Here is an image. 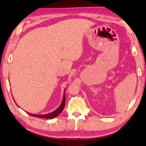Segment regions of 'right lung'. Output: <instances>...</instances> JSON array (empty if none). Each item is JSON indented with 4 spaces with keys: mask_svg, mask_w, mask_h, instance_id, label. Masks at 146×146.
<instances>
[{
    "mask_svg": "<svg viewBox=\"0 0 146 146\" xmlns=\"http://www.w3.org/2000/svg\"><path fill=\"white\" fill-rule=\"evenodd\" d=\"M65 100H66V97H65V93H64L62 102L60 106L55 111H52V113H48V114H44V115H36V114H33V113H29L30 115H31L32 116H34V117H40V118L53 119V118H54V117H56L57 115H58L60 113L62 112V111L63 110L64 108V106H65Z\"/></svg>",
    "mask_w": 146,
    "mask_h": 146,
    "instance_id": "1",
    "label": "right lung"
}]
</instances>
